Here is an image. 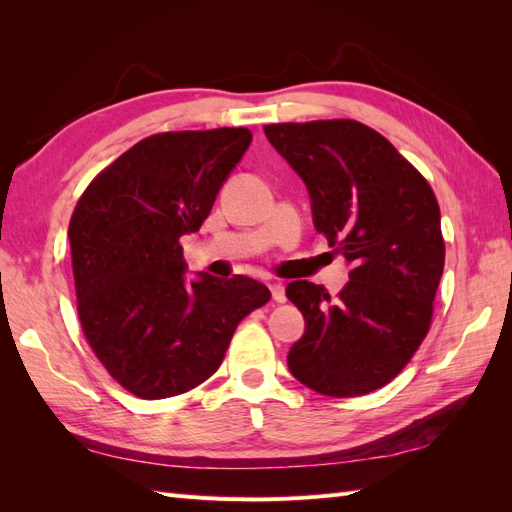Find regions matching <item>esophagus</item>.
Returning <instances> with one entry per match:
<instances>
[{
    "mask_svg": "<svg viewBox=\"0 0 512 512\" xmlns=\"http://www.w3.org/2000/svg\"><path fill=\"white\" fill-rule=\"evenodd\" d=\"M270 292H273V299L277 303H284L286 301V290H284V286L279 284V281H275V284H270Z\"/></svg>",
    "mask_w": 512,
    "mask_h": 512,
    "instance_id": "obj_1",
    "label": "esophagus"
}]
</instances>
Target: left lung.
<instances>
[{"label": "left lung", "mask_w": 512, "mask_h": 512, "mask_svg": "<svg viewBox=\"0 0 512 512\" xmlns=\"http://www.w3.org/2000/svg\"><path fill=\"white\" fill-rule=\"evenodd\" d=\"M266 138L310 195L312 222L350 264L339 297L292 281L306 332L288 369L325 396L387 385L429 332L444 268L440 206L385 136L358 121L266 125Z\"/></svg>", "instance_id": "left-lung-1"}]
</instances>
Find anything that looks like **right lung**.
I'll return each instance as SVG.
<instances>
[{
  "mask_svg": "<svg viewBox=\"0 0 512 512\" xmlns=\"http://www.w3.org/2000/svg\"><path fill=\"white\" fill-rule=\"evenodd\" d=\"M250 140L246 127L149 136L101 171L72 213L83 332L107 372L138 398L204 383L237 323L270 299L250 277H187L180 246L209 217Z\"/></svg>",
  "mask_w": 512,
  "mask_h": 512,
  "instance_id": "add662e5",
  "label": "right lung"
}]
</instances>
